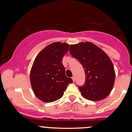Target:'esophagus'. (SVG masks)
Instances as JSON below:
<instances>
[{"mask_svg": "<svg viewBox=\"0 0 132 132\" xmlns=\"http://www.w3.org/2000/svg\"><path fill=\"white\" fill-rule=\"evenodd\" d=\"M72 80H73V82H75V77L74 76L72 77Z\"/></svg>", "mask_w": 132, "mask_h": 132, "instance_id": "1", "label": "esophagus"}]
</instances>
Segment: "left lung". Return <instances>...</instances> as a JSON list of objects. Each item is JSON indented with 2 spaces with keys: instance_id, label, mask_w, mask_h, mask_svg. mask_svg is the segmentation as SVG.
Instances as JSON below:
<instances>
[{
  "instance_id": "1",
  "label": "left lung",
  "mask_w": 132,
  "mask_h": 132,
  "mask_svg": "<svg viewBox=\"0 0 132 132\" xmlns=\"http://www.w3.org/2000/svg\"><path fill=\"white\" fill-rule=\"evenodd\" d=\"M70 52L83 66L86 82L79 87L86 99L100 101L111 92L115 82L113 64L105 52L91 42H82L70 46Z\"/></svg>"
}]
</instances>
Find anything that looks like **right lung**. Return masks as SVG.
Here are the masks:
<instances>
[{
	"label": "right lung",
	"mask_w": 132,
	"mask_h": 132,
	"mask_svg": "<svg viewBox=\"0 0 132 132\" xmlns=\"http://www.w3.org/2000/svg\"><path fill=\"white\" fill-rule=\"evenodd\" d=\"M69 50L66 43L55 42L46 46L37 55L30 72L32 89L37 98L45 103L60 99L73 80L65 74L62 63Z\"/></svg>",
	"instance_id": "add662e5"
}]
</instances>
